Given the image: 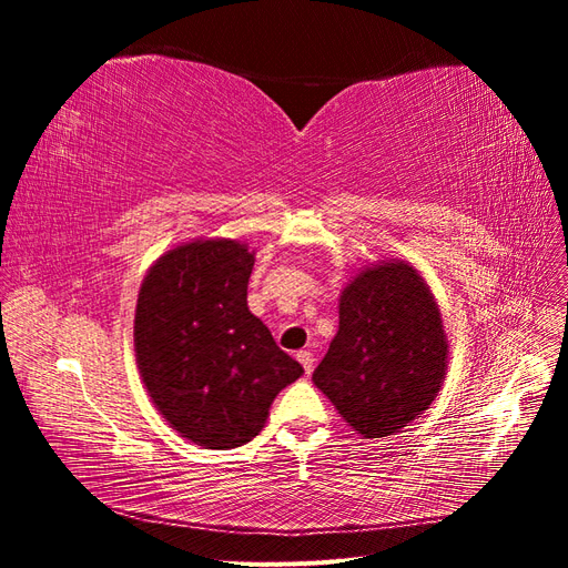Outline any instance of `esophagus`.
Wrapping results in <instances>:
<instances>
[{
    "label": "esophagus",
    "instance_id": "esophagus-1",
    "mask_svg": "<svg viewBox=\"0 0 568 568\" xmlns=\"http://www.w3.org/2000/svg\"><path fill=\"white\" fill-rule=\"evenodd\" d=\"M296 357H298V363L303 365L305 374H311L315 369V355L311 351H301Z\"/></svg>",
    "mask_w": 568,
    "mask_h": 568
}]
</instances>
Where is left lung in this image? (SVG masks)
<instances>
[{"label": "left lung", "instance_id": "left-lung-1", "mask_svg": "<svg viewBox=\"0 0 568 568\" xmlns=\"http://www.w3.org/2000/svg\"><path fill=\"white\" fill-rule=\"evenodd\" d=\"M440 307L419 270L379 261L338 298V332L313 382L363 438L398 434L436 400L448 372Z\"/></svg>", "mask_w": 568, "mask_h": 568}]
</instances>
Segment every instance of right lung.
I'll return each instance as SVG.
<instances>
[{
    "mask_svg": "<svg viewBox=\"0 0 568 568\" xmlns=\"http://www.w3.org/2000/svg\"><path fill=\"white\" fill-rule=\"evenodd\" d=\"M253 251L236 239H194L146 272L134 311V355L153 405L209 450L261 434L277 393L303 367L246 303Z\"/></svg>",
    "mask_w": 568,
    "mask_h": 568,
    "instance_id": "right-lung-1",
    "label": "right lung"
}]
</instances>
